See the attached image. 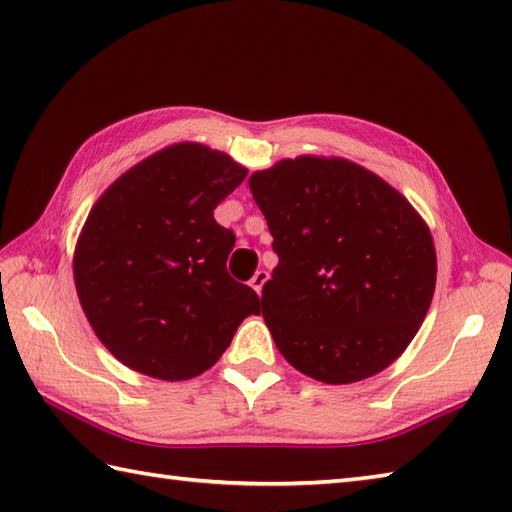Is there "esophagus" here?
<instances>
[{
  "mask_svg": "<svg viewBox=\"0 0 512 512\" xmlns=\"http://www.w3.org/2000/svg\"><path fill=\"white\" fill-rule=\"evenodd\" d=\"M268 281V273L266 270H257V273L253 275V279H250V286H253V290L257 292V295H262V288Z\"/></svg>",
  "mask_w": 512,
  "mask_h": 512,
  "instance_id": "esophagus-1",
  "label": "esophagus"
}]
</instances>
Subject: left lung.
I'll use <instances>...</instances> for the list:
<instances>
[{"instance_id":"obj_1","label":"left lung","mask_w":512,"mask_h":512,"mask_svg":"<svg viewBox=\"0 0 512 512\" xmlns=\"http://www.w3.org/2000/svg\"><path fill=\"white\" fill-rule=\"evenodd\" d=\"M279 264L262 290L277 350L328 385L383 372L436 290V248L416 209L343 158L281 160L248 180Z\"/></svg>"}]
</instances>
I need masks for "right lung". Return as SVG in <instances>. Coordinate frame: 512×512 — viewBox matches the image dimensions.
I'll return each mask as SVG.
<instances>
[{
	"mask_svg": "<svg viewBox=\"0 0 512 512\" xmlns=\"http://www.w3.org/2000/svg\"><path fill=\"white\" fill-rule=\"evenodd\" d=\"M246 173L222 151L180 143L92 206L74 250L76 292L101 343L134 372L200 376L259 312L257 292L226 270L235 235L213 217Z\"/></svg>",
	"mask_w": 512,
	"mask_h": 512,
	"instance_id": "right-lung-1",
	"label": "right lung"
}]
</instances>
